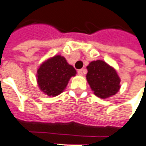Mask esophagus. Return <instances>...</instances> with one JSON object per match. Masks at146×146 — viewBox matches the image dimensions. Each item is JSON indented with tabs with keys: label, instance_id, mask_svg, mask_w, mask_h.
I'll use <instances>...</instances> for the list:
<instances>
[{
	"label": "esophagus",
	"instance_id": "esophagus-1",
	"mask_svg": "<svg viewBox=\"0 0 146 146\" xmlns=\"http://www.w3.org/2000/svg\"><path fill=\"white\" fill-rule=\"evenodd\" d=\"M77 73H78V75H80V76H82L83 74L84 73V70H79L77 71Z\"/></svg>",
	"mask_w": 146,
	"mask_h": 146
}]
</instances>
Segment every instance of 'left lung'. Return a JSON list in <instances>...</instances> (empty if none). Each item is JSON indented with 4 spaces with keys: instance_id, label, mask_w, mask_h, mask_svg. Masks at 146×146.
I'll list each match as a JSON object with an SVG mask.
<instances>
[{
    "instance_id": "obj_1",
    "label": "left lung",
    "mask_w": 146,
    "mask_h": 146,
    "mask_svg": "<svg viewBox=\"0 0 146 146\" xmlns=\"http://www.w3.org/2000/svg\"><path fill=\"white\" fill-rule=\"evenodd\" d=\"M87 69V80L96 96L105 99L119 92L120 79L115 69L106 62L93 61Z\"/></svg>"
}]
</instances>
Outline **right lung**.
<instances>
[{
  "label": "right lung",
  "mask_w": 146,
  "mask_h": 146,
  "mask_svg": "<svg viewBox=\"0 0 146 146\" xmlns=\"http://www.w3.org/2000/svg\"><path fill=\"white\" fill-rule=\"evenodd\" d=\"M76 71L61 55H54L44 62L37 70L39 88L50 97L60 95L66 88L70 79Z\"/></svg>",
  "instance_id": "add662e5"
}]
</instances>
